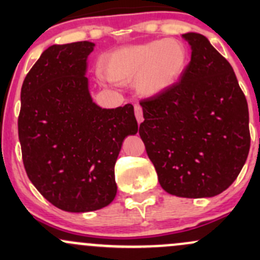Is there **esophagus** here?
<instances>
[{"instance_id":"esophagus-1","label":"esophagus","mask_w":260,"mask_h":260,"mask_svg":"<svg viewBox=\"0 0 260 260\" xmlns=\"http://www.w3.org/2000/svg\"><path fill=\"white\" fill-rule=\"evenodd\" d=\"M135 113H136V118H137V122L142 123L143 113H142V107H141L140 104H135Z\"/></svg>"}]
</instances>
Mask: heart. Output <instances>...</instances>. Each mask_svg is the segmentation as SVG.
I'll list each match as a JSON object with an SVG mask.
<instances>
[{
  "label": "heart",
  "mask_w": 260,
  "mask_h": 260,
  "mask_svg": "<svg viewBox=\"0 0 260 260\" xmlns=\"http://www.w3.org/2000/svg\"><path fill=\"white\" fill-rule=\"evenodd\" d=\"M187 64L185 44L177 39H164L114 50L104 57L103 69L118 83L136 79L141 95L156 96L179 81Z\"/></svg>",
  "instance_id": "b5f03b06"
}]
</instances>
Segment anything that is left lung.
I'll use <instances>...</instances> for the list:
<instances>
[{"mask_svg": "<svg viewBox=\"0 0 260 260\" xmlns=\"http://www.w3.org/2000/svg\"><path fill=\"white\" fill-rule=\"evenodd\" d=\"M182 38L191 61L179 83L141 102L140 136L161 187L212 198L242 171L250 148L248 103L226 59L201 34Z\"/></svg>", "mask_w": 260, "mask_h": 260, "instance_id": "left-lung-1", "label": "left lung"}]
</instances>
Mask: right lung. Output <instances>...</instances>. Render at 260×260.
Instances as JSON below:
<instances>
[{
    "label": "right lung",
    "mask_w": 260,
    "mask_h": 260,
    "mask_svg": "<svg viewBox=\"0 0 260 260\" xmlns=\"http://www.w3.org/2000/svg\"><path fill=\"white\" fill-rule=\"evenodd\" d=\"M90 41L52 45L23 80L18 140L26 174L56 208L88 212L117 193L114 165L127 136L138 132L132 104L94 103L89 91Z\"/></svg>",
    "instance_id": "right-lung-1"
}]
</instances>
